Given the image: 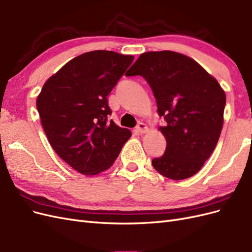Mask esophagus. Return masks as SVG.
I'll use <instances>...</instances> for the list:
<instances>
[{
  "label": "esophagus",
  "mask_w": 252,
  "mask_h": 252,
  "mask_svg": "<svg viewBox=\"0 0 252 252\" xmlns=\"http://www.w3.org/2000/svg\"><path fill=\"white\" fill-rule=\"evenodd\" d=\"M135 131L138 132V133H141V134L146 133L148 131V127H147L146 124L139 123L138 125H136V127H135Z\"/></svg>",
  "instance_id": "1"
}]
</instances>
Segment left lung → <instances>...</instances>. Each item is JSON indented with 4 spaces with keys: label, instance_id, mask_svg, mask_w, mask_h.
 <instances>
[{
    "label": "left lung",
    "instance_id": "1",
    "mask_svg": "<svg viewBox=\"0 0 252 252\" xmlns=\"http://www.w3.org/2000/svg\"><path fill=\"white\" fill-rule=\"evenodd\" d=\"M147 81L167 146L152 159L154 168L171 180L199 171L215 150L222 131L226 95L218 81L194 60L174 51L145 52L126 72Z\"/></svg>",
    "mask_w": 252,
    "mask_h": 252
}]
</instances>
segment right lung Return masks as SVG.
I'll return each mask as SVG.
<instances>
[{"instance_id": "1", "label": "right lung", "mask_w": 252, "mask_h": 252, "mask_svg": "<svg viewBox=\"0 0 252 252\" xmlns=\"http://www.w3.org/2000/svg\"><path fill=\"white\" fill-rule=\"evenodd\" d=\"M133 59L107 50L83 53L49 78L36 98L51 147L82 174L108 169L131 136L129 129L108 122L107 95Z\"/></svg>"}]
</instances>
